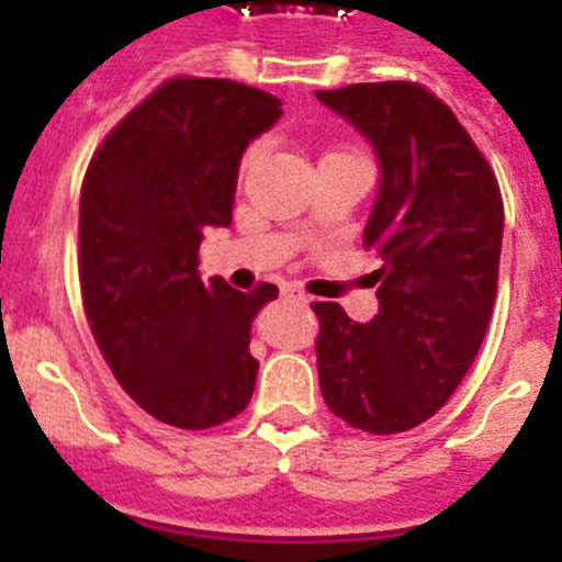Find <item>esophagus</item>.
<instances>
[{"label":"esophagus","instance_id":"esophagus-1","mask_svg":"<svg viewBox=\"0 0 562 562\" xmlns=\"http://www.w3.org/2000/svg\"><path fill=\"white\" fill-rule=\"evenodd\" d=\"M281 297H284V301H292V304H310V295H306V292H301L297 286H292V284L281 286Z\"/></svg>","mask_w":562,"mask_h":562}]
</instances>
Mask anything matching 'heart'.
<instances>
[{"instance_id":"obj_1","label":"heart","mask_w":562,"mask_h":562,"mask_svg":"<svg viewBox=\"0 0 562 562\" xmlns=\"http://www.w3.org/2000/svg\"><path fill=\"white\" fill-rule=\"evenodd\" d=\"M256 151H258V146H252V148H250V151H247L245 162H250V160H252V157H256Z\"/></svg>"}]
</instances>
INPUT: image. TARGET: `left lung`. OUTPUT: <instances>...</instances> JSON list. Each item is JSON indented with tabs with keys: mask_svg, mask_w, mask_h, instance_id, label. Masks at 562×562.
Returning <instances> with one entry per match:
<instances>
[{
	"mask_svg": "<svg viewBox=\"0 0 562 562\" xmlns=\"http://www.w3.org/2000/svg\"><path fill=\"white\" fill-rule=\"evenodd\" d=\"M315 98L374 148L380 188L362 245L382 256L369 324L315 304L321 394L351 428L402 434L450 400L486 335L504 236L498 182L419 83H351Z\"/></svg>",
	"mask_w": 562,
	"mask_h": 562,
	"instance_id": "8db88e82",
	"label": "left lung"
}]
</instances>
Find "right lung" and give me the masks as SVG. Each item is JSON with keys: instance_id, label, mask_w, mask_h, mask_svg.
<instances>
[{"instance_id": "1", "label": "right lung", "mask_w": 562, "mask_h": 562, "mask_svg": "<svg viewBox=\"0 0 562 562\" xmlns=\"http://www.w3.org/2000/svg\"><path fill=\"white\" fill-rule=\"evenodd\" d=\"M284 114L225 78H173L117 123L81 188L78 272L89 326L154 419L205 430L247 408L250 329L278 286L202 281L207 227H231L241 154Z\"/></svg>"}]
</instances>
